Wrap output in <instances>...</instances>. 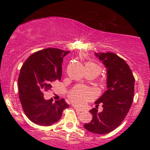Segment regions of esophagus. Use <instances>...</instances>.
Listing matches in <instances>:
<instances>
[{
  "label": "esophagus",
  "mask_w": 150,
  "mask_h": 150,
  "mask_svg": "<svg viewBox=\"0 0 150 150\" xmlns=\"http://www.w3.org/2000/svg\"><path fill=\"white\" fill-rule=\"evenodd\" d=\"M73 107H74V109H75V110H76L77 112H82V111H83V110H81V109L78 108V107H77L76 106H73Z\"/></svg>",
  "instance_id": "34e87169"
}]
</instances>
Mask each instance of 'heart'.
<instances>
[{
    "mask_svg": "<svg viewBox=\"0 0 150 150\" xmlns=\"http://www.w3.org/2000/svg\"><path fill=\"white\" fill-rule=\"evenodd\" d=\"M92 66L95 67H98L100 69V67L97 64L93 62H88L86 66ZM69 99L71 102L77 105H83L88 101H91L93 98V93L88 88L83 87V86H76L74 88L69 94Z\"/></svg>",
    "mask_w": 150,
    "mask_h": 150,
    "instance_id": "1",
    "label": "heart"
}]
</instances>
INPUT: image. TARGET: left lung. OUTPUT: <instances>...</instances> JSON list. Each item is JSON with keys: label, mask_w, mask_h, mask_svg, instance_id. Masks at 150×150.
Listing matches in <instances>:
<instances>
[{"label": "left lung", "mask_w": 150, "mask_h": 150, "mask_svg": "<svg viewBox=\"0 0 150 150\" xmlns=\"http://www.w3.org/2000/svg\"><path fill=\"white\" fill-rule=\"evenodd\" d=\"M107 69V91L95 102L96 108L90 110L92 120L84 128L96 134L111 132L120 125L133 102L135 79L125 60L114 53H94ZM103 107L98 112V106Z\"/></svg>", "instance_id": "obj_1"}]
</instances>
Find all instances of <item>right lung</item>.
Masks as SVG:
<instances>
[{"label":"right lung","mask_w":150,"mask_h":150,"mask_svg":"<svg viewBox=\"0 0 150 150\" xmlns=\"http://www.w3.org/2000/svg\"><path fill=\"white\" fill-rule=\"evenodd\" d=\"M69 53L48 48L34 53L22 65L18 78L19 99L27 117L40 125L58 122L64 109L69 107L64 99L46 100L43 93L52 88L51 83L61 80L63 58Z\"/></svg>","instance_id":"obj_1"}]
</instances>
